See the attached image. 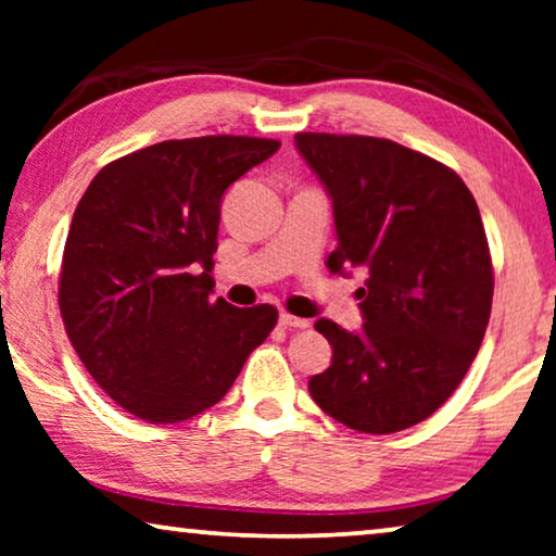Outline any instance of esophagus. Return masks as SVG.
Segmentation results:
<instances>
[{
	"label": "esophagus",
	"instance_id": "34e87169",
	"mask_svg": "<svg viewBox=\"0 0 556 556\" xmlns=\"http://www.w3.org/2000/svg\"><path fill=\"white\" fill-rule=\"evenodd\" d=\"M278 324L283 326V329H308V326H311L308 318H299V316H291V314H280Z\"/></svg>",
	"mask_w": 556,
	"mask_h": 556
}]
</instances>
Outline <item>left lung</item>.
Listing matches in <instances>:
<instances>
[{"label":"left lung","mask_w":556,"mask_h":556,"mask_svg":"<svg viewBox=\"0 0 556 556\" xmlns=\"http://www.w3.org/2000/svg\"><path fill=\"white\" fill-rule=\"evenodd\" d=\"M331 197V273L364 268L362 329L318 318L331 367L308 392L346 428L387 435L430 417L466 377L491 316L481 212L445 164L375 136L295 134Z\"/></svg>","instance_id":"obj_1"}]
</instances>
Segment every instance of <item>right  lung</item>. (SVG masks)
I'll list each match as a JSON object with an SVG mask.
<instances>
[{"instance_id":"right-lung-1","label":"right lung","mask_w":556,"mask_h":556,"mask_svg":"<svg viewBox=\"0 0 556 556\" xmlns=\"http://www.w3.org/2000/svg\"><path fill=\"white\" fill-rule=\"evenodd\" d=\"M280 143L253 136L162 141L103 166L73 215L60 270L67 339L109 397L181 422L217 405L278 311L212 301L219 202Z\"/></svg>"}]
</instances>
